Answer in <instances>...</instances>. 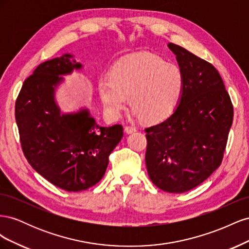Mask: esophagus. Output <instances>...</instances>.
Returning <instances> with one entry per match:
<instances>
[{"label": "esophagus", "mask_w": 249, "mask_h": 249, "mask_svg": "<svg viewBox=\"0 0 249 249\" xmlns=\"http://www.w3.org/2000/svg\"><path fill=\"white\" fill-rule=\"evenodd\" d=\"M124 131H125L126 134H131V133L136 132V127H134L132 125H125L124 126Z\"/></svg>", "instance_id": "1"}]
</instances>
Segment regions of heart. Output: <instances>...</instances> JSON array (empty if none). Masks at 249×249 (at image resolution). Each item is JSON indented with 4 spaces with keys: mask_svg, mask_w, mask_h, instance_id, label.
Masks as SVG:
<instances>
[{
    "mask_svg": "<svg viewBox=\"0 0 249 249\" xmlns=\"http://www.w3.org/2000/svg\"><path fill=\"white\" fill-rule=\"evenodd\" d=\"M185 87L183 71L150 53H138L117 61L111 77H102L97 90L104 109L118 117L129 104L141 122L156 124L172 115Z\"/></svg>",
    "mask_w": 249,
    "mask_h": 249,
    "instance_id": "1",
    "label": "heart"
}]
</instances>
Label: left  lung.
Returning <instances> with one entry per match:
<instances>
[{
  "instance_id": "obj_1",
  "label": "left lung",
  "mask_w": 249,
  "mask_h": 249,
  "mask_svg": "<svg viewBox=\"0 0 249 249\" xmlns=\"http://www.w3.org/2000/svg\"><path fill=\"white\" fill-rule=\"evenodd\" d=\"M185 76L177 110L146 133L145 164L161 190L183 193L201 184L220 166L233 107L215 67L189 51L168 43Z\"/></svg>"
}]
</instances>
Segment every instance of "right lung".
<instances>
[{"label": "right lung", "mask_w": 249, "mask_h": 249, "mask_svg": "<svg viewBox=\"0 0 249 249\" xmlns=\"http://www.w3.org/2000/svg\"><path fill=\"white\" fill-rule=\"evenodd\" d=\"M71 57L48 60L25 80L16 102V119L29 164L53 185L79 192L102 179L124 132L122 124L100 126L87 110L60 115L54 86L60 74L82 67Z\"/></svg>", "instance_id": "right-lung-1"}]
</instances>
